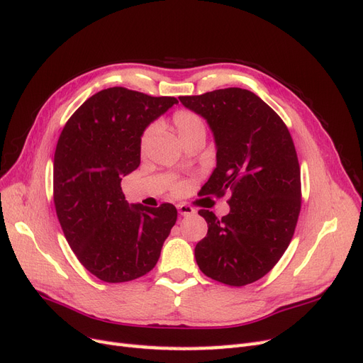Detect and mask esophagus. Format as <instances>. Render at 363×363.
<instances>
[{
	"label": "esophagus",
	"mask_w": 363,
	"mask_h": 363,
	"mask_svg": "<svg viewBox=\"0 0 363 363\" xmlns=\"http://www.w3.org/2000/svg\"><path fill=\"white\" fill-rule=\"evenodd\" d=\"M177 208H179V213H180L182 216H191V215L195 213V208L191 207V206H188V204H179Z\"/></svg>",
	"instance_id": "esophagus-1"
}]
</instances>
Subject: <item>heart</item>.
I'll return each mask as SVG.
<instances>
[{
	"mask_svg": "<svg viewBox=\"0 0 363 363\" xmlns=\"http://www.w3.org/2000/svg\"><path fill=\"white\" fill-rule=\"evenodd\" d=\"M174 124H175V128H177V133L179 136H186V135H191V133H195V131H204V123L203 119L195 115L192 112H188V111H183V112H177L174 115ZM157 133V125H151L147 128V131L144 133V136H142V150H145L150 142L152 140V138L156 136ZM183 189V184L179 183L177 186H175V191H182Z\"/></svg>",
	"mask_w": 363,
	"mask_h": 363,
	"instance_id": "obj_1",
	"label": "heart"
}]
</instances>
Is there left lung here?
Wrapping results in <instances>:
<instances>
[{"label":"left lung","instance_id":"left-lung-1","mask_svg":"<svg viewBox=\"0 0 363 363\" xmlns=\"http://www.w3.org/2000/svg\"><path fill=\"white\" fill-rule=\"evenodd\" d=\"M179 100L206 119L215 140L216 168L201 194H230L221 219L199 212L208 230L195 247L196 265L216 281L245 286L272 269L294 236L301 183L291 133L265 101L240 87Z\"/></svg>","mask_w":363,"mask_h":363}]
</instances>
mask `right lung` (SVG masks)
Segmentation results:
<instances>
[{
    "mask_svg": "<svg viewBox=\"0 0 363 363\" xmlns=\"http://www.w3.org/2000/svg\"><path fill=\"white\" fill-rule=\"evenodd\" d=\"M125 87L96 92L63 127L54 155V204L82 265L103 281L145 276L177 221V208L128 204L121 180L140 163L147 127L177 104Z\"/></svg>",
    "mask_w": 363,
    "mask_h": 363,
    "instance_id": "right-lung-1",
    "label": "right lung"
}]
</instances>
